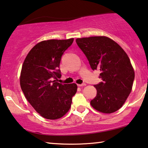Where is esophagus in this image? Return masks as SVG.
<instances>
[{
    "label": "esophagus",
    "instance_id": "obj_1",
    "mask_svg": "<svg viewBox=\"0 0 148 148\" xmlns=\"http://www.w3.org/2000/svg\"><path fill=\"white\" fill-rule=\"evenodd\" d=\"M86 84H78V86L79 87H82V86H86Z\"/></svg>",
    "mask_w": 148,
    "mask_h": 148
}]
</instances>
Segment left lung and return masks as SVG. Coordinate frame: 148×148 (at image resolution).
Masks as SVG:
<instances>
[{"label": "left lung", "mask_w": 148, "mask_h": 148, "mask_svg": "<svg viewBox=\"0 0 148 148\" xmlns=\"http://www.w3.org/2000/svg\"><path fill=\"white\" fill-rule=\"evenodd\" d=\"M77 45L88 59L93 70L101 71L103 82L95 85L97 96L90 105L103 113H112L120 109L132 90L134 68L127 54L115 41L106 36L82 37Z\"/></svg>", "instance_id": "left-lung-1"}]
</instances>
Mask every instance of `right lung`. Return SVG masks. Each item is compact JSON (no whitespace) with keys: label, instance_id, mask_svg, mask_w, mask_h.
I'll use <instances>...</instances> for the list:
<instances>
[{"label":"right lung","instance_id":"1","mask_svg":"<svg viewBox=\"0 0 148 148\" xmlns=\"http://www.w3.org/2000/svg\"><path fill=\"white\" fill-rule=\"evenodd\" d=\"M74 38L49 39L37 43L27 55L20 75V85L31 105L41 116L55 120L70 109L77 85L56 82L61 77L59 69L64 51Z\"/></svg>","mask_w":148,"mask_h":148}]
</instances>
